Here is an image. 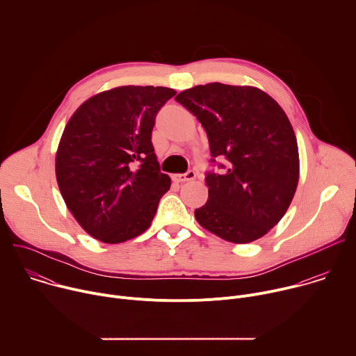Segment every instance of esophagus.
<instances>
[{
	"label": "esophagus",
	"mask_w": 356,
	"mask_h": 356,
	"mask_svg": "<svg viewBox=\"0 0 356 356\" xmlns=\"http://www.w3.org/2000/svg\"><path fill=\"white\" fill-rule=\"evenodd\" d=\"M195 179V172L188 170L187 173H175L172 175V180L176 183H183V181H190Z\"/></svg>",
	"instance_id": "1"
}]
</instances>
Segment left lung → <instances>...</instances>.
<instances>
[{"mask_svg":"<svg viewBox=\"0 0 356 356\" xmlns=\"http://www.w3.org/2000/svg\"><path fill=\"white\" fill-rule=\"evenodd\" d=\"M176 101L204 127L213 162L228 161L222 175H207L209 200L194 211L197 222L234 243L262 238L283 218L298 184V146L286 113L252 86H195Z\"/></svg>","mask_w":356,"mask_h":356,"instance_id":"obj_1","label":"left lung"}]
</instances>
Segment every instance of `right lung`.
Wrapping results in <instances>:
<instances>
[{
    "label": "right lung",
    "mask_w": 356,
    "mask_h": 356,
    "mask_svg": "<svg viewBox=\"0 0 356 356\" xmlns=\"http://www.w3.org/2000/svg\"><path fill=\"white\" fill-rule=\"evenodd\" d=\"M173 88L121 86L74 111L56 150V180L80 227L104 243L143 234L172 180L150 142L155 117Z\"/></svg>",
    "instance_id": "1"
}]
</instances>
